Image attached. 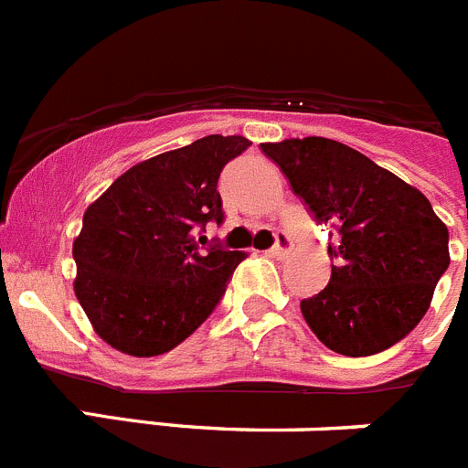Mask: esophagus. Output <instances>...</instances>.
<instances>
[{"mask_svg":"<svg viewBox=\"0 0 468 468\" xmlns=\"http://www.w3.org/2000/svg\"><path fill=\"white\" fill-rule=\"evenodd\" d=\"M291 250H292L291 237H285V234H279V237H276V243L270 248V255H274V258H285V255L291 253Z\"/></svg>","mask_w":468,"mask_h":468,"instance_id":"obj_1","label":"esophagus"}]
</instances>
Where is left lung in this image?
I'll use <instances>...</instances> for the list:
<instances>
[{
  "instance_id": "left-lung-1",
  "label": "left lung",
  "mask_w": 468,
  "mask_h": 468,
  "mask_svg": "<svg viewBox=\"0 0 468 468\" xmlns=\"http://www.w3.org/2000/svg\"><path fill=\"white\" fill-rule=\"evenodd\" d=\"M312 218L340 241L330 283L300 302L318 340L342 356H373L421 321L450 264L448 227L429 198L361 152L328 138L262 143Z\"/></svg>"
}]
</instances>
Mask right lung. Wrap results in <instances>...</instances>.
Listing matches in <instances>:
<instances>
[{"instance_id": "right-lung-1", "label": "right lung", "mask_w": 468, "mask_h": 468, "mask_svg": "<svg viewBox=\"0 0 468 468\" xmlns=\"http://www.w3.org/2000/svg\"><path fill=\"white\" fill-rule=\"evenodd\" d=\"M250 147L206 135L128 168L86 208L74 292L95 333L128 356H159L213 314L246 253L206 243L222 225V168Z\"/></svg>"}]
</instances>
